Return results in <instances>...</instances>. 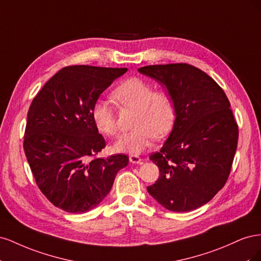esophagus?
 Listing matches in <instances>:
<instances>
[{
	"label": "esophagus",
	"instance_id": "34e87169",
	"mask_svg": "<svg viewBox=\"0 0 261 261\" xmlns=\"http://www.w3.org/2000/svg\"><path fill=\"white\" fill-rule=\"evenodd\" d=\"M129 161L134 164H138V163H141V158L138 156V155H135V154H130L129 155Z\"/></svg>",
	"mask_w": 261,
	"mask_h": 261
}]
</instances>
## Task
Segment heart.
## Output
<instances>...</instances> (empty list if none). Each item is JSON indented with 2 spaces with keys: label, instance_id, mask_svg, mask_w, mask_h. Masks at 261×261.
<instances>
[{
  "label": "heart",
  "instance_id": "obj_1",
  "mask_svg": "<svg viewBox=\"0 0 261 261\" xmlns=\"http://www.w3.org/2000/svg\"><path fill=\"white\" fill-rule=\"evenodd\" d=\"M112 99L121 108L135 110L130 132L118 138L113 146L117 152L139 154L152 145L153 140L167 135L175 121V102L167 91H155L154 87L138 77H132L118 85ZM91 118L97 129L107 136H114L117 122L109 102L97 100L91 108Z\"/></svg>",
  "mask_w": 261,
  "mask_h": 261
}]
</instances>
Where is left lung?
<instances>
[{"instance_id":"8db88e82","label":"left lung","mask_w":261,"mask_h":261,"mask_svg":"<svg viewBox=\"0 0 261 261\" xmlns=\"http://www.w3.org/2000/svg\"><path fill=\"white\" fill-rule=\"evenodd\" d=\"M138 72L160 83L175 102V121L159 152L160 176L147 187L165 209L192 211L210 201L230 175L239 127L222 88L201 69L177 63Z\"/></svg>"}]
</instances>
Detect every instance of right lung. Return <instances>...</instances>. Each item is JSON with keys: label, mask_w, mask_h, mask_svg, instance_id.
<instances>
[{"label": "right lung", "mask_w": 261, "mask_h": 261, "mask_svg": "<svg viewBox=\"0 0 261 261\" xmlns=\"http://www.w3.org/2000/svg\"><path fill=\"white\" fill-rule=\"evenodd\" d=\"M127 68L75 65L62 68L31 102L23 150L38 187L70 213L96 208L111 191L128 156L92 159L106 147L91 118L100 94Z\"/></svg>", "instance_id": "add662e5"}]
</instances>
